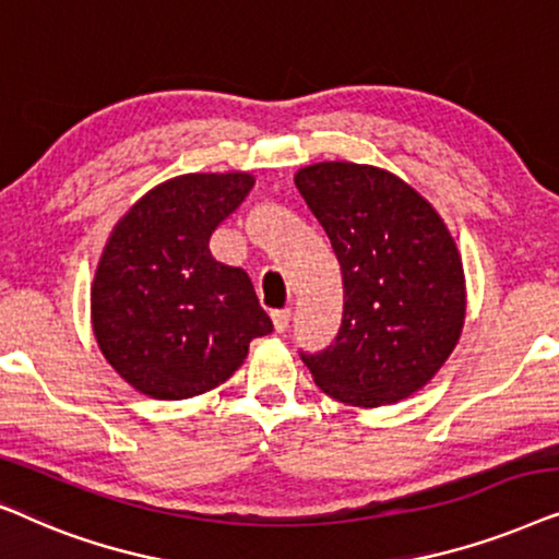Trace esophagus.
<instances>
[{
	"instance_id": "34e87169",
	"label": "esophagus",
	"mask_w": 559,
	"mask_h": 559,
	"mask_svg": "<svg viewBox=\"0 0 559 559\" xmlns=\"http://www.w3.org/2000/svg\"><path fill=\"white\" fill-rule=\"evenodd\" d=\"M271 319H273V330L278 334H284L288 330V322H292V311L278 309V311H273Z\"/></svg>"
}]
</instances>
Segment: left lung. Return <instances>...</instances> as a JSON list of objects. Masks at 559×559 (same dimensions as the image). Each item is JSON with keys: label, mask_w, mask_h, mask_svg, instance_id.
Returning <instances> with one entry per match:
<instances>
[{"label": "left lung", "mask_w": 559, "mask_h": 559, "mask_svg": "<svg viewBox=\"0 0 559 559\" xmlns=\"http://www.w3.org/2000/svg\"><path fill=\"white\" fill-rule=\"evenodd\" d=\"M294 183L330 237L345 286L337 340L301 360L334 401L399 404L440 373L463 334L457 245L435 206L385 168L324 160L296 170Z\"/></svg>", "instance_id": "obj_1"}]
</instances>
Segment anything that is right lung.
Instances as JSON below:
<instances>
[{
	"instance_id": "right-lung-1",
	"label": "right lung",
	"mask_w": 559,
	"mask_h": 559,
	"mask_svg": "<svg viewBox=\"0 0 559 559\" xmlns=\"http://www.w3.org/2000/svg\"><path fill=\"white\" fill-rule=\"evenodd\" d=\"M252 183L245 170L168 178L111 229L92 281V330L104 360L145 396L217 389L273 330L248 273L210 252Z\"/></svg>"
}]
</instances>
